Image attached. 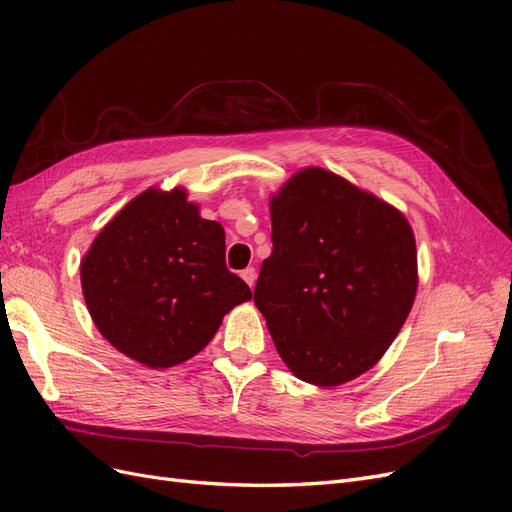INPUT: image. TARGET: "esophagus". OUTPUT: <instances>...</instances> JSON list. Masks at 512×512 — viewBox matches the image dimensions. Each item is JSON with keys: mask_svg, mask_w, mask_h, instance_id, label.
Segmentation results:
<instances>
[{"mask_svg": "<svg viewBox=\"0 0 512 512\" xmlns=\"http://www.w3.org/2000/svg\"><path fill=\"white\" fill-rule=\"evenodd\" d=\"M241 277L243 280L250 284V288H254V282H256V269L254 267H247V269H243L241 271Z\"/></svg>", "mask_w": 512, "mask_h": 512, "instance_id": "34e87169", "label": "esophagus"}]
</instances>
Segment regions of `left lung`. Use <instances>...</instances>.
<instances>
[{"label":"left lung","mask_w":512,"mask_h":512,"mask_svg":"<svg viewBox=\"0 0 512 512\" xmlns=\"http://www.w3.org/2000/svg\"><path fill=\"white\" fill-rule=\"evenodd\" d=\"M273 252L254 303L294 376L344 384L374 367L410 314L416 243L395 207L312 166L271 198Z\"/></svg>","instance_id":"1"}]
</instances>
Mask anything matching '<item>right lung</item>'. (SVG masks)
Segmentation results:
<instances>
[{"label": "right lung", "instance_id": "add662e5", "mask_svg": "<svg viewBox=\"0 0 512 512\" xmlns=\"http://www.w3.org/2000/svg\"><path fill=\"white\" fill-rule=\"evenodd\" d=\"M226 237L183 188L138 194L81 262L83 297L98 331L147 367L188 361L252 290L226 269Z\"/></svg>", "mask_w": 512, "mask_h": 512}]
</instances>
